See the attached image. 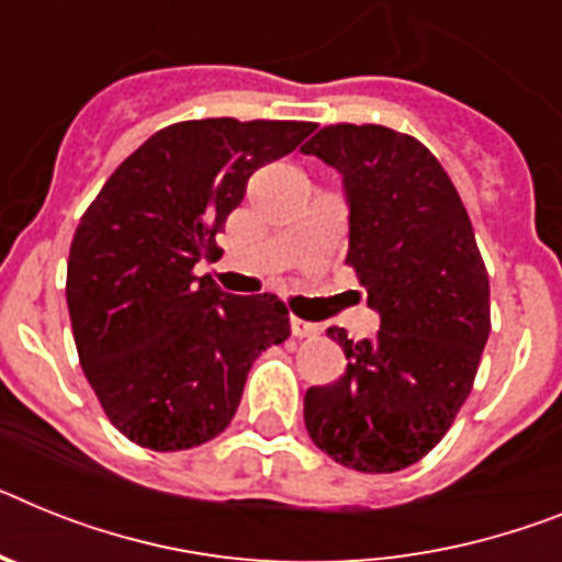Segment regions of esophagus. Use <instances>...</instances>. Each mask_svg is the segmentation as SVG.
<instances>
[{"label":"esophagus","instance_id":"1","mask_svg":"<svg viewBox=\"0 0 562 562\" xmlns=\"http://www.w3.org/2000/svg\"><path fill=\"white\" fill-rule=\"evenodd\" d=\"M291 334L294 337H317L319 334V325L317 323H308V319H300V317H291Z\"/></svg>","mask_w":562,"mask_h":562}]
</instances>
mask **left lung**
I'll return each mask as SVG.
<instances>
[{
    "mask_svg": "<svg viewBox=\"0 0 562 562\" xmlns=\"http://www.w3.org/2000/svg\"><path fill=\"white\" fill-rule=\"evenodd\" d=\"M346 182V266L380 314L374 339H348L346 374L305 391L319 451L362 474L428 454L454 423L492 331L488 271L449 173L431 150L385 125L339 122L305 143Z\"/></svg>",
    "mask_w": 562,
    "mask_h": 562,
    "instance_id": "left-lung-1",
    "label": "left lung"
}]
</instances>
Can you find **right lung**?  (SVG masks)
I'll use <instances>...</instances> for the list:
<instances>
[{"instance_id": "right-lung-1", "label": "right lung", "mask_w": 562, "mask_h": 562, "mask_svg": "<svg viewBox=\"0 0 562 562\" xmlns=\"http://www.w3.org/2000/svg\"><path fill=\"white\" fill-rule=\"evenodd\" d=\"M314 122L231 116L173 122L108 177L70 243V328L102 412L131 442L182 451L237 414L254 360L291 337L277 294H225L202 257L257 168Z\"/></svg>"}]
</instances>
